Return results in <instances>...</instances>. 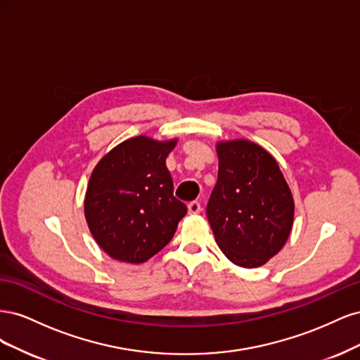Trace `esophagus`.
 Segmentation results:
<instances>
[{
    "mask_svg": "<svg viewBox=\"0 0 360 360\" xmlns=\"http://www.w3.org/2000/svg\"><path fill=\"white\" fill-rule=\"evenodd\" d=\"M188 210L191 214H197L201 212V204L198 201H192L188 204Z\"/></svg>",
    "mask_w": 360,
    "mask_h": 360,
    "instance_id": "1",
    "label": "esophagus"
}]
</instances>
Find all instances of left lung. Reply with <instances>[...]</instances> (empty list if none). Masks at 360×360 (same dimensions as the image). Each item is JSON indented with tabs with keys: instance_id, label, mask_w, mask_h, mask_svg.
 I'll return each mask as SVG.
<instances>
[{
	"instance_id": "left-lung-1",
	"label": "left lung",
	"mask_w": 360,
	"mask_h": 360,
	"mask_svg": "<svg viewBox=\"0 0 360 360\" xmlns=\"http://www.w3.org/2000/svg\"><path fill=\"white\" fill-rule=\"evenodd\" d=\"M219 171L207 202L217 246L234 264H266L285 245L294 201L276 160L245 139L217 144Z\"/></svg>"
}]
</instances>
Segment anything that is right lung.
I'll list each match as a JSON object with an SVG mask.
<instances>
[{"mask_svg":"<svg viewBox=\"0 0 360 360\" xmlns=\"http://www.w3.org/2000/svg\"><path fill=\"white\" fill-rule=\"evenodd\" d=\"M176 143L136 136L97 163L84 210L93 237L110 257L139 264L171 242L188 212L186 204L174 197L165 165Z\"/></svg>","mask_w":360,"mask_h":360,"instance_id":"1","label":"right lung"}]
</instances>
